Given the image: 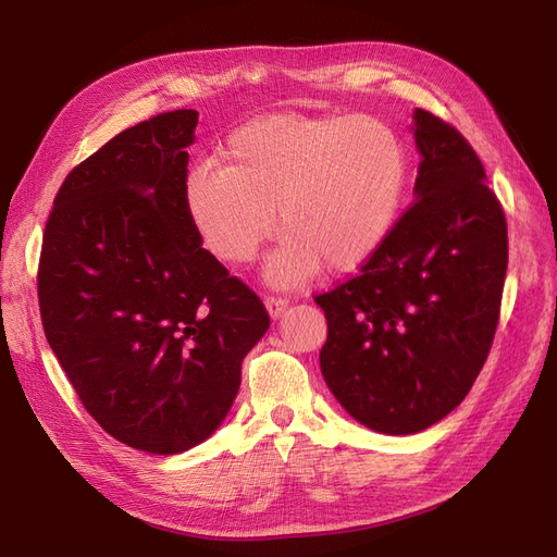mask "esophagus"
<instances>
[{"instance_id":"obj_1","label":"esophagus","mask_w":557,"mask_h":557,"mask_svg":"<svg viewBox=\"0 0 557 557\" xmlns=\"http://www.w3.org/2000/svg\"><path fill=\"white\" fill-rule=\"evenodd\" d=\"M264 307H267L269 315H272V318L276 320V318L283 315L285 309H288V299H283V297H267V299H264Z\"/></svg>"}]
</instances>
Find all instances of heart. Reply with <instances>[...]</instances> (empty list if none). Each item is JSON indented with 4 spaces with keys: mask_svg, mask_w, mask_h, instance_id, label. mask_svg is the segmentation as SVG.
<instances>
[{
    "mask_svg": "<svg viewBox=\"0 0 557 557\" xmlns=\"http://www.w3.org/2000/svg\"><path fill=\"white\" fill-rule=\"evenodd\" d=\"M409 178V148L381 117L272 113L230 134L215 172L188 174L183 209L201 248L230 267L256 258L276 221L283 242L264 276L297 288L318 269L350 276L372 262L399 223Z\"/></svg>",
    "mask_w": 557,
    "mask_h": 557,
    "instance_id": "obj_1",
    "label": "heart"
}]
</instances>
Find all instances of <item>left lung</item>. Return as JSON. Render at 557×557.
<instances>
[{"mask_svg": "<svg viewBox=\"0 0 557 557\" xmlns=\"http://www.w3.org/2000/svg\"><path fill=\"white\" fill-rule=\"evenodd\" d=\"M418 176L379 256L315 305L320 372L350 418L416 434L467 397L497 330L509 246L483 164L458 129L413 111Z\"/></svg>", "mask_w": 557, "mask_h": 557, "instance_id": "1", "label": "left lung"}]
</instances>
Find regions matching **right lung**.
<instances>
[{"label": "right lung", "mask_w": 557, "mask_h": 557, "mask_svg": "<svg viewBox=\"0 0 557 557\" xmlns=\"http://www.w3.org/2000/svg\"><path fill=\"white\" fill-rule=\"evenodd\" d=\"M199 113H160L64 178L39 262L46 339L113 440L176 455L221 428L267 327L256 293L201 248L183 209Z\"/></svg>", "instance_id": "add662e5"}]
</instances>
